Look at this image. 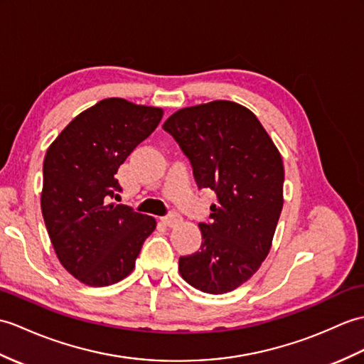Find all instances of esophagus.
<instances>
[{"instance_id":"esophagus-1","label":"esophagus","mask_w":364,"mask_h":364,"mask_svg":"<svg viewBox=\"0 0 364 364\" xmlns=\"http://www.w3.org/2000/svg\"><path fill=\"white\" fill-rule=\"evenodd\" d=\"M163 222H164V225H167V226H176V225H178V223L181 222V215L176 214V213H171L168 215L163 217Z\"/></svg>"}]
</instances>
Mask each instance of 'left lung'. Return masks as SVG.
I'll return each mask as SVG.
<instances>
[{
    "label": "left lung",
    "instance_id": "left-lung-1",
    "mask_svg": "<svg viewBox=\"0 0 364 364\" xmlns=\"http://www.w3.org/2000/svg\"><path fill=\"white\" fill-rule=\"evenodd\" d=\"M163 129L189 158L198 188L217 193L210 222L200 223V251L180 257L196 289L223 294L255 274L272 248L284 205V164L248 108L230 100L181 108Z\"/></svg>",
    "mask_w": 364,
    "mask_h": 364
}]
</instances>
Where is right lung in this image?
<instances>
[{"mask_svg":"<svg viewBox=\"0 0 364 364\" xmlns=\"http://www.w3.org/2000/svg\"><path fill=\"white\" fill-rule=\"evenodd\" d=\"M161 117V108L104 99L75 116L46 151L41 213L58 260L83 284L122 281L156 228L154 217L109 198L121 192L117 168Z\"/></svg>","mask_w":364,"mask_h":364,"instance_id":"add662e5","label":"right lung"}]
</instances>
